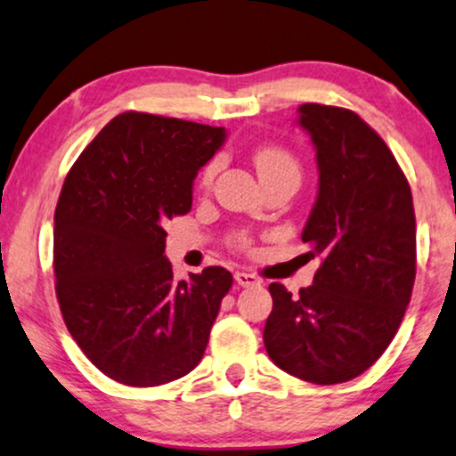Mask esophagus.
I'll list each match as a JSON object with an SVG mask.
<instances>
[{
	"mask_svg": "<svg viewBox=\"0 0 456 456\" xmlns=\"http://www.w3.org/2000/svg\"><path fill=\"white\" fill-rule=\"evenodd\" d=\"M233 278H235V284L241 286V288H250V286L261 284V280H258L255 273H246V271H238Z\"/></svg>",
	"mask_w": 456,
	"mask_h": 456,
	"instance_id": "34e87169",
	"label": "esophagus"
}]
</instances>
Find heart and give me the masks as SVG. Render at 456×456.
Returning <instances> with one entry per match:
<instances>
[{
  "label": "heart",
  "instance_id": "b5f03b06",
  "mask_svg": "<svg viewBox=\"0 0 456 456\" xmlns=\"http://www.w3.org/2000/svg\"><path fill=\"white\" fill-rule=\"evenodd\" d=\"M216 161H212L208 168L204 170V176H201V185L208 187L212 183V178L216 175ZM255 166H256V172L258 176H261L263 183L271 181V178H278V176H298L301 175V168H298V161L295 159V155L290 151H286V149L281 147H263L258 149L255 153ZM235 244L240 248H248L250 244V240L246 238V235H238L235 238Z\"/></svg>",
  "mask_w": 456,
  "mask_h": 456
}]
</instances>
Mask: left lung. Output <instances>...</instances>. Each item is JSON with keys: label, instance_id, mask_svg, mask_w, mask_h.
<instances>
[{"label": "left lung", "instance_id": "1", "mask_svg": "<svg viewBox=\"0 0 456 456\" xmlns=\"http://www.w3.org/2000/svg\"><path fill=\"white\" fill-rule=\"evenodd\" d=\"M298 124L320 170L301 238L322 265L298 297L269 286L263 341L281 370L334 385L368 370L395 337L417 273V223L404 172L360 115L307 102Z\"/></svg>", "mask_w": 456, "mask_h": 456}]
</instances>
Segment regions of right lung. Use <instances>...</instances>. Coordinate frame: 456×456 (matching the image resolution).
<instances>
[{
  "instance_id": "add662e5",
  "label": "right lung",
  "mask_w": 456,
  "mask_h": 456,
  "mask_svg": "<svg viewBox=\"0 0 456 456\" xmlns=\"http://www.w3.org/2000/svg\"><path fill=\"white\" fill-rule=\"evenodd\" d=\"M224 128L126 111L69 170L54 212L62 320L102 374L155 387L200 364L223 297V267L175 280L166 221L191 210L193 178Z\"/></svg>"
}]
</instances>
